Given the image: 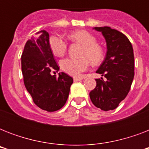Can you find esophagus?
<instances>
[{"instance_id":"34e87169","label":"esophagus","mask_w":149,"mask_h":149,"mask_svg":"<svg viewBox=\"0 0 149 149\" xmlns=\"http://www.w3.org/2000/svg\"><path fill=\"white\" fill-rule=\"evenodd\" d=\"M73 80H74L75 82L80 81V80H81V78H79V77H74V78H73Z\"/></svg>"}]
</instances>
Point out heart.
<instances>
[{"instance_id": "1", "label": "heart", "mask_w": 149, "mask_h": 149, "mask_svg": "<svg viewBox=\"0 0 149 149\" xmlns=\"http://www.w3.org/2000/svg\"><path fill=\"white\" fill-rule=\"evenodd\" d=\"M70 40L83 45L82 58H67L60 62L62 70L68 74L78 77L81 72L87 70L91 62L93 65H99L105 57L104 48L97 43V39L90 32L84 30L76 31L68 36ZM49 47L52 53L56 56H64L67 50V44L59 36H52L49 38Z\"/></svg>"}]
</instances>
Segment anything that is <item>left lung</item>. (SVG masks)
I'll list each match as a JSON object with an SVG mask.
<instances>
[{
    "instance_id": "1",
    "label": "left lung",
    "mask_w": 149,
    "mask_h": 149,
    "mask_svg": "<svg viewBox=\"0 0 149 149\" xmlns=\"http://www.w3.org/2000/svg\"><path fill=\"white\" fill-rule=\"evenodd\" d=\"M93 29L106 40V57L97 72L107 79H96L90 97L97 107L107 111L117 108L129 92L134 76V52L129 39L118 30L107 26Z\"/></svg>"
}]
</instances>
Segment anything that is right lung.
<instances>
[{
  "label": "right lung",
  "instance_id": "right-lung-1",
  "mask_svg": "<svg viewBox=\"0 0 149 149\" xmlns=\"http://www.w3.org/2000/svg\"><path fill=\"white\" fill-rule=\"evenodd\" d=\"M27 41L22 55V71L24 86L34 103L44 111L52 112L61 109L67 100L73 79L65 72L58 77L52 70L58 71L49 47V36L45 30Z\"/></svg>",
  "mask_w": 149,
  "mask_h": 149
}]
</instances>
